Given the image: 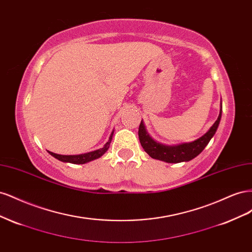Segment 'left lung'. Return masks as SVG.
Masks as SVG:
<instances>
[{"instance_id":"left-lung-1","label":"left lung","mask_w":252,"mask_h":252,"mask_svg":"<svg viewBox=\"0 0 252 252\" xmlns=\"http://www.w3.org/2000/svg\"><path fill=\"white\" fill-rule=\"evenodd\" d=\"M220 117H222V107L218 117V120L215 122V124L211 126L209 130L206 132L200 139H197L191 143H184L175 146H167L157 143L152 140L149 134L146 132L144 123L141 122L139 127V139L141 142L142 147L147 154L152 158L167 163H181V162H188L190 159L194 158L196 156H199L204 148L207 146V144L215 135L217 129L219 127Z\"/></svg>"}]
</instances>
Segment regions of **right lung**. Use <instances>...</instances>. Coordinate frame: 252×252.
Wrapping results in <instances>:
<instances>
[{"instance_id":"right-lung-1","label":"right lung","mask_w":252,"mask_h":252,"mask_svg":"<svg viewBox=\"0 0 252 252\" xmlns=\"http://www.w3.org/2000/svg\"><path fill=\"white\" fill-rule=\"evenodd\" d=\"M112 135H113V132H111L108 142L104 145L103 148H100V149L91 151V152H87V154L78 155V156H62V155L53 154V152H50V151H48V152L52 157H55L56 158L60 159V161H62V162L71 163V164H85V163L94 161V159L102 157L105 154V152L108 150V148L110 146L111 140H112Z\"/></svg>"}]
</instances>
